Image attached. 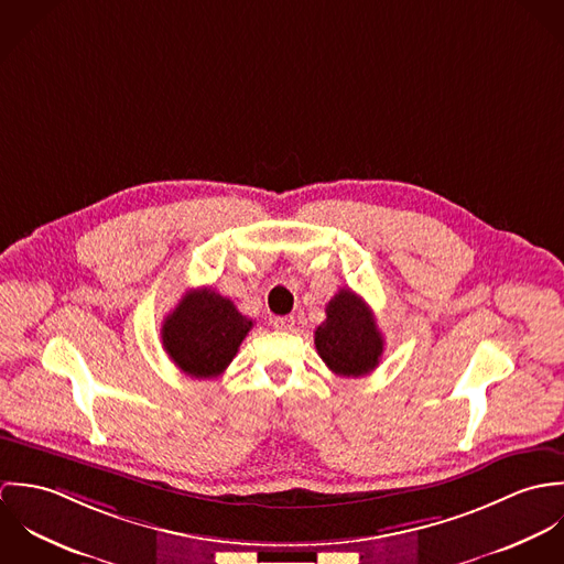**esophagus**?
Masks as SVG:
<instances>
[{"label":"esophagus","mask_w":564,"mask_h":564,"mask_svg":"<svg viewBox=\"0 0 564 564\" xmlns=\"http://www.w3.org/2000/svg\"><path fill=\"white\" fill-rule=\"evenodd\" d=\"M271 323L275 329H282V332H293V327H295L293 317H275Z\"/></svg>","instance_id":"esophagus-1"}]
</instances>
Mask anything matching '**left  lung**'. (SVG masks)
<instances>
[{
  "instance_id": "1",
  "label": "left lung",
  "mask_w": 564,
  "mask_h": 564,
  "mask_svg": "<svg viewBox=\"0 0 564 564\" xmlns=\"http://www.w3.org/2000/svg\"><path fill=\"white\" fill-rule=\"evenodd\" d=\"M315 347L332 373L360 378L380 365L384 338L362 297L340 289L325 306V322L315 329Z\"/></svg>"
}]
</instances>
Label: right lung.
<instances>
[{
  "label": "right lung",
  "mask_w": 564,
  "mask_h": 564,
  "mask_svg": "<svg viewBox=\"0 0 564 564\" xmlns=\"http://www.w3.org/2000/svg\"><path fill=\"white\" fill-rule=\"evenodd\" d=\"M253 322L213 289L186 293L162 323V347L191 378L221 376Z\"/></svg>",
  "instance_id": "add662e5"
}]
</instances>
